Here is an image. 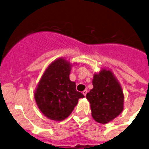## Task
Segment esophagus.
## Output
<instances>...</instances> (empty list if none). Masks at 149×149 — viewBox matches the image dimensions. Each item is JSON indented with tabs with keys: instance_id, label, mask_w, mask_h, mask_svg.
<instances>
[{
	"instance_id": "1",
	"label": "esophagus",
	"mask_w": 149,
	"mask_h": 149,
	"mask_svg": "<svg viewBox=\"0 0 149 149\" xmlns=\"http://www.w3.org/2000/svg\"><path fill=\"white\" fill-rule=\"evenodd\" d=\"M82 94H83V95H84L86 96V94H87V90H84V91L82 92Z\"/></svg>"
}]
</instances>
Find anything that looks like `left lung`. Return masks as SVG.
I'll return each instance as SVG.
<instances>
[{
  "mask_svg": "<svg viewBox=\"0 0 149 149\" xmlns=\"http://www.w3.org/2000/svg\"><path fill=\"white\" fill-rule=\"evenodd\" d=\"M92 85L93 88L86 95L92 117L99 123L111 122L123 110L122 87L113 72L107 68H102L94 74Z\"/></svg>",
  "mask_w": 149,
  "mask_h": 149,
  "instance_id": "obj_1",
  "label": "left lung"
}]
</instances>
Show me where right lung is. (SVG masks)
Here are the masks:
<instances>
[{
  "mask_svg": "<svg viewBox=\"0 0 149 149\" xmlns=\"http://www.w3.org/2000/svg\"><path fill=\"white\" fill-rule=\"evenodd\" d=\"M72 64L63 57L54 60L45 69L36 86L35 100L48 119L63 120L72 113L79 99L84 98L76 90V82L70 79Z\"/></svg>",
  "mask_w": 149,
  "mask_h": 149,
  "instance_id": "right-lung-1",
  "label": "right lung"
}]
</instances>
